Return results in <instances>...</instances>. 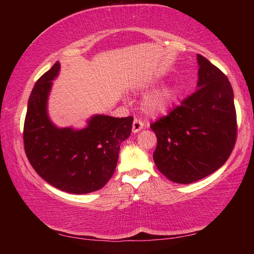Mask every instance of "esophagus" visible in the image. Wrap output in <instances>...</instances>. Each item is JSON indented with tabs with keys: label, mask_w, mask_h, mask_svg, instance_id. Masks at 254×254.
<instances>
[{
	"label": "esophagus",
	"mask_w": 254,
	"mask_h": 254,
	"mask_svg": "<svg viewBox=\"0 0 254 254\" xmlns=\"http://www.w3.org/2000/svg\"><path fill=\"white\" fill-rule=\"evenodd\" d=\"M143 126H144V123L141 121V120L134 119V121H133V124H132V132L133 133L139 132L140 130H142Z\"/></svg>",
	"instance_id": "34e87169"
}]
</instances>
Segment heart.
I'll use <instances>...</instances> for the list:
<instances>
[{
    "label": "heart",
    "instance_id": "heart-1",
    "mask_svg": "<svg viewBox=\"0 0 254 254\" xmlns=\"http://www.w3.org/2000/svg\"><path fill=\"white\" fill-rule=\"evenodd\" d=\"M174 98L175 89L173 87H163L145 97L143 103L144 110L152 115L165 113L174 102Z\"/></svg>",
    "mask_w": 254,
    "mask_h": 254
}]
</instances>
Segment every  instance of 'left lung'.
I'll use <instances>...</instances> for the list:
<instances>
[{
    "label": "left lung",
    "mask_w": 254,
    "mask_h": 254,
    "mask_svg": "<svg viewBox=\"0 0 254 254\" xmlns=\"http://www.w3.org/2000/svg\"><path fill=\"white\" fill-rule=\"evenodd\" d=\"M197 89L150 124L158 144L153 160L174 183L191 184L224 165L236 141L234 94L224 72L197 55Z\"/></svg>",
    "instance_id": "8db88e82"
}]
</instances>
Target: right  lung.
<instances>
[{"mask_svg":"<svg viewBox=\"0 0 254 254\" xmlns=\"http://www.w3.org/2000/svg\"><path fill=\"white\" fill-rule=\"evenodd\" d=\"M59 69L57 62L37 80L29 97L25 154L37 174L54 187L87 194L101 189L113 176L120 144L130 136L133 118L94 115L81 130L57 127L47 113V102Z\"/></svg>","mask_w":254,"mask_h":254,"instance_id":"1","label":"right lung"}]
</instances>
